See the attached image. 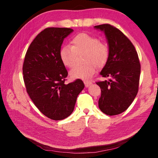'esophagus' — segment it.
<instances>
[{
    "mask_svg": "<svg viewBox=\"0 0 158 158\" xmlns=\"http://www.w3.org/2000/svg\"><path fill=\"white\" fill-rule=\"evenodd\" d=\"M84 84H85V87H88L89 85L91 84H92V82H89V81H86V80L84 81Z\"/></svg>",
    "mask_w": 158,
    "mask_h": 158,
    "instance_id": "obj_1",
    "label": "esophagus"
}]
</instances>
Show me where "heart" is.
Listing matches in <instances>:
<instances>
[{
  "label": "heart",
  "mask_w": 158,
  "mask_h": 158,
  "mask_svg": "<svg viewBox=\"0 0 158 158\" xmlns=\"http://www.w3.org/2000/svg\"><path fill=\"white\" fill-rule=\"evenodd\" d=\"M71 45L62 47L59 56L63 64L72 69L76 64L77 54L85 52L82 65L76 66L70 71L73 78L89 80L92 77L97 66L101 67L106 64L109 57V47L106 43L101 42L97 37L85 33H81L73 37L70 41Z\"/></svg>",
  "instance_id": "heart-1"
}]
</instances>
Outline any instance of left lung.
Returning <instances> with one entry per match:
<instances>
[{
	"label": "left lung",
	"mask_w": 158,
	"mask_h": 158,
	"mask_svg": "<svg viewBox=\"0 0 158 158\" xmlns=\"http://www.w3.org/2000/svg\"><path fill=\"white\" fill-rule=\"evenodd\" d=\"M104 31L109 47V57L100 74L108 80L98 81L102 94L98 102L101 111L113 116L131 106L139 86L140 63L135 46L118 28L109 23L95 26Z\"/></svg>",
	"instance_id": "1"
}]
</instances>
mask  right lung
I'll use <instances>...</instances> for the list:
<instances>
[{
  "mask_svg": "<svg viewBox=\"0 0 158 158\" xmlns=\"http://www.w3.org/2000/svg\"><path fill=\"white\" fill-rule=\"evenodd\" d=\"M73 31L67 27L45 28L31 43L23 63V78L28 95L44 115L55 121L70 115L84 88L80 79L64 83L68 72L59 51L64 38Z\"/></svg>",
  "mask_w": 158,
  "mask_h": 158,
  "instance_id": "1",
  "label": "right lung"
}]
</instances>
